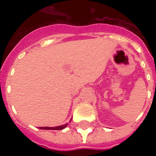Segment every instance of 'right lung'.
<instances>
[{
  "label": "right lung",
  "instance_id": "right-lung-1",
  "mask_svg": "<svg viewBox=\"0 0 156 156\" xmlns=\"http://www.w3.org/2000/svg\"><path fill=\"white\" fill-rule=\"evenodd\" d=\"M72 119H70V121ZM70 122V121H69ZM68 126V123H66V125H62V126H56V127H40V129H56V130H59V129H63L66 127V126Z\"/></svg>",
  "mask_w": 156,
  "mask_h": 156
}]
</instances>
